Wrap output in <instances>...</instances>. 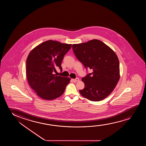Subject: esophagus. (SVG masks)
Masks as SVG:
<instances>
[{
	"label": "esophagus",
	"mask_w": 146,
	"mask_h": 146,
	"mask_svg": "<svg viewBox=\"0 0 146 146\" xmlns=\"http://www.w3.org/2000/svg\"><path fill=\"white\" fill-rule=\"evenodd\" d=\"M72 81L74 82H78L79 81V79L78 78H76V79H72Z\"/></svg>",
	"instance_id": "34e87169"
}]
</instances>
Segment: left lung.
<instances>
[{"instance_id":"8db88e82","label":"left lung","mask_w":146,"mask_h":146,"mask_svg":"<svg viewBox=\"0 0 146 146\" xmlns=\"http://www.w3.org/2000/svg\"><path fill=\"white\" fill-rule=\"evenodd\" d=\"M75 55L84 67L92 69L82 78L85 84L80 94L92 101H100L109 96L120 79V64L112 49L100 40L94 39L73 44Z\"/></svg>"}]
</instances>
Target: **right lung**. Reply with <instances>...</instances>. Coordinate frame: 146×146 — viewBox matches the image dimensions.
I'll return each instance as SVG.
<instances>
[{"instance_id": "right-lung-1", "label": "right lung", "mask_w": 146, "mask_h": 146, "mask_svg": "<svg viewBox=\"0 0 146 146\" xmlns=\"http://www.w3.org/2000/svg\"><path fill=\"white\" fill-rule=\"evenodd\" d=\"M72 44L48 40L36 46L26 61V77L32 90L45 100L61 96L70 78L54 74L57 67L62 71L61 63Z\"/></svg>"}]
</instances>
